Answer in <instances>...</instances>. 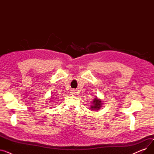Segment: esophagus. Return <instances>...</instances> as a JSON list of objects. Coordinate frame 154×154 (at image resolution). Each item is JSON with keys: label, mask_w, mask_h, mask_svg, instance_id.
Returning <instances> with one entry per match:
<instances>
[{"label": "esophagus", "mask_w": 154, "mask_h": 154, "mask_svg": "<svg viewBox=\"0 0 154 154\" xmlns=\"http://www.w3.org/2000/svg\"><path fill=\"white\" fill-rule=\"evenodd\" d=\"M75 92H74V91H72V92H71V94H72V95H74V94H75Z\"/></svg>", "instance_id": "34e87169"}]
</instances>
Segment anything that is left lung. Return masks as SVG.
Listing matches in <instances>:
<instances>
[{"mask_svg":"<svg viewBox=\"0 0 154 154\" xmlns=\"http://www.w3.org/2000/svg\"><path fill=\"white\" fill-rule=\"evenodd\" d=\"M102 101L100 99H98L97 97H96L92 101V105L91 107V110H99L101 107H102Z\"/></svg>","mask_w":154,"mask_h":154,"instance_id":"obj_1","label":"left lung"}]
</instances>
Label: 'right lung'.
I'll list each match as a JSON object with an SVG mask.
<instances>
[{
    "label": "right lung",
    "mask_w": 154,
    "mask_h": 154,
    "mask_svg": "<svg viewBox=\"0 0 154 154\" xmlns=\"http://www.w3.org/2000/svg\"><path fill=\"white\" fill-rule=\"evenodd\" d=\"M51 99H52V98H51ZM51 100V101H52V100Z\"/></svg>",
    "instance_id": "add662e5"
}]
</instances>
